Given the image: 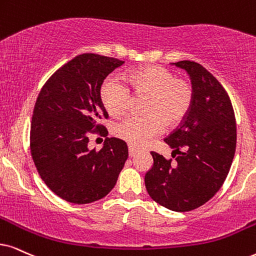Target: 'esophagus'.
<instances>
[{
    "mask_svg": "<svg viewBox=\"0 0 256 256\" xmlns=\"http://www.w3.org/2000/svg\"><path fill=\"white\" fill-rule=\"evenodd\" d=\"M136 154H137V150H136V148L132 146V145H128V156L134 157Z\"/></svg>",
    "mask_w": 256,
    "mask_h": 256,
    "instance_id": "1",
    "label": "esophagus"
}]
</instances>
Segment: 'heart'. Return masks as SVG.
<instances>
[{"instance_id":"b5f03b06","label":"heart","mask_w":256,"mask_h":256,"mask_svg":"<svg viewBox=\"0 0 256 256\" xmlns=\"http://www.w3.org/2000/svg\"><path fill=\"white\" fill-rule=\"evenodd\" d=\"M125 84L108 78L100 87V99L112 117L128 111L131 92L148 96L144 105L145 116H130L118 122L114 134L132 146H144L162 134L164 126L174 128L186 118L194 102L192 85L178 79L166 67L145 66L130 70L124 76Z\"/></svg>"}]
</instances>
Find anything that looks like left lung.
<instances>
[{"mask_svg": "<svg viewBox=\"0 0 256 256\" xmlns=\"http://www.w3.org/2000/svg\"><path fill=\"white\" fill-rule=\"evenodd\" d=\"M172 64L190 76L194 102L180 128L164 139L174 162L152 151L154 166L144 180L154 202L183 212L204 204L224 183L235 154L236 122L227 90L212 73L195 61Z\"/></svg>", "mask_w": 256, "mask_h": 256, "instance_id": "left-lung-1", "label": "left lung"}]
</instances>
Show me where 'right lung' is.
Listing matches in <instances>:
<instances>
[{
	"label": "right lung",
	"mask_w": 256,
	"mask_h": 256,
	"mask_svg": "<svg viewBox=\"0 0 256 256\" xmlns=\"http://www.w3.org/2000/svg\"><path fill=\"white\" fill-rule=\"evenodd\" d=\"M122 64L82 54L60 67L38 93L30 125L32 157L42 180L67 202L86 204L105 197L128 160V145L118 138H106L99 151L88 148L90 134L104 128L99 120L108 117L100 87Z\"/></svg>",
	"instance_id": "add662e5"
}]
</instances>
